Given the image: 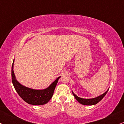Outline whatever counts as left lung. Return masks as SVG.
<instances>
[{"instance_id":"left-lung-1","label":"left lung","mask_w":124,"mask_h":124,"mask_svg":"<svg viewBox=\"0 0 124 124\" xmlns=\"http://www.w3.org/2000/svg\"><path fill=\"white\" fill-rule=\"evenodd\" d=\"M108 89L105 92H104L103 94L101 95L98 96H96V97H95V98H89V99L82 98H80V97H79V96H78L76 94H75L72 91V92L73 96H74V97L75 98L76 100H77L81 104L85 105H95V104H98V103L99 102H100V101L105 96V95L107 94V93L108 92Z\"/></svg>"}]
</instances>
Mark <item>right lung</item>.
<instances>
[{
  "label": "right lung",
  "mask_w": 124,
  "mask_h": 124,
  "mask_svg": "<svg viewBox=\"0 0 124 124\" xmlns=\"http://www.w3.org/2000/svg\"><path fill=\"white\" fill-rule=\"evenodd\" d=\"M14 62L15 59L13 60L12 66V83L16 91L22 99L28 104L33 105H42L48 102L52 97L55 88L61 77L56 79L54 82L45 89H35L28 88L22 85L16 79L13 70Z\"/></svg>",
  "instance_id": "right-lung-1"
}]
</instances>
